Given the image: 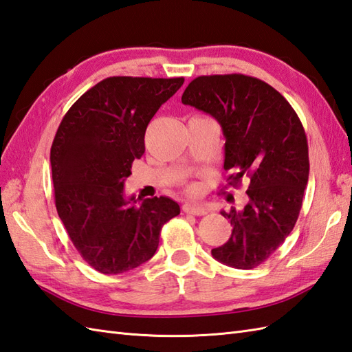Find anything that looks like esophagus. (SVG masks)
Masks as SVG:
<instances>
[{"label":"esophagus","mask_w":352,"mask_h":352,"mask_svg":"<svg viewBox=\"0 0 352 352\" xmlns=\"http://www.w3.org/2000/svg\"><path fill=\"white\" fill-rule=\"evenodd\" d=\"M183 211L187 214H193V216H204L207 214V208L204 206H199V204H190L187 202L183 206Z\"/></svg>","instance_id":"1"}]
</instances>
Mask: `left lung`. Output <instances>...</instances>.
<instances>
[{
  "instance_id": "obj_1",
  "label": "left lung",
  "mask_w": 352,
  "mask_h": 352,
  "mask_svg": "<svg viewBox=\"0 0 352 352\" xmlns=\"http://www.w3.org/2000/svg\"><path fill=\"white\" fill-rule=\"evenodd\" d=\"M182 102L222 126L223 168L234 170L228 184L249 179V202L241 211H222L231 220L232 234L211 255L234 268H255L273 255L298 219L309 179L303 124L279 91L241 73L195 78Z\"/></svg>"
}]
</instances>
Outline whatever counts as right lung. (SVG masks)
Returning a JSON list of instances; mask_svg holds the SVG:
<instances>
[{
  "mask_svg": "<svg viewBox=\"0 0 352 352\" xmlns=\"http://www.w3.org/2000/svg\"><path fill=\"white\" fill-rule=\"evenodd\" d=\"M184 78L112 76L72 104L51 146L55 207L73 246L103 274L146 263L162 226L179 206L154 196L136 206L124 196L132 163L145 153V130Z\"/></svg>",
  "mask_w": 352,
  "mask_h": 352,
  "instance_id": "obj_1",
  "label": "right lung"
}]
</instances>
